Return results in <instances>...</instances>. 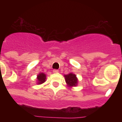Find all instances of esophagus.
<instances>
[{
	"instance_id": "1",
	"label": "esophagus",
	"mask_w": 122,
	"mask_h": 122,
	"mask_svg": "<svg viewBox=\"0 0 122 122\" xmlns=\"http://www.w3.org/2000/svg\"><path fill=\"white\" fill-rule=\"evenodd\" d=\"M58 72H59V70H53V73H58Z\"/></svg>"
}]
</instances>
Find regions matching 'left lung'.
<instances>
[{"instance_id":"8db88e82","label":"left lung","mask_w":122,"mask_h":122,"mask_svg":"<svg viewBox=\"0 0 122 122\" xmlns=\"http://www.w3.org/2000/svg\"><path fill=\"white\" fill-rule=\"evenodd\" d=\"M64 77L68 87H74L77 86L78 79L75 74L73 73H70L68 74H65Z\"/></svg>"}]
</instances>
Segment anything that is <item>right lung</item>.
Segmentation results:
<instances>
[{
  "mask_svg": "<svg viewBox=\"0 0 122 122\" xmlns=\"http://www.w3.org/2000/svg\"><path fill=\"white\" fill-rule=\"evenodd\" d=\"M46 80V75L43 73H40L36 77V84L40 85L43 84Z\"/></svg>",
  "mask_w": 122,
  "mask_h": 122,
  "instance_id": "obj_1",
  "label": "right lung"
}]
</instances>
